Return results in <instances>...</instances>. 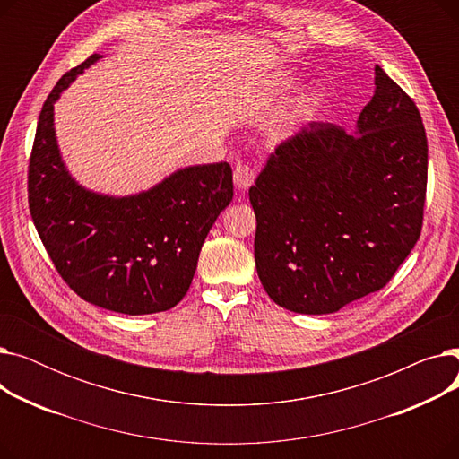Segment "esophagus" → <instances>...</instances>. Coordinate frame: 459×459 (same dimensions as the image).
Instances as JSON below:
<instances>
[{
	"instance_id": "esophagus-1",
	"label": "esophagus",
	"mask_w": 459,
	"mask_h": 459,
	"mask_svg": "<svg viewBox=\"0 0 459 459\" xmlns=\"http://www.w3.org/2000/svg\"><path fill=\"white\" fill-rule=\"evenodd\" d=\"M232 178H234V186L239 189V191H246V189H249L251 186H253V182H255V171L253 169L249 167V165H236V169H234V175H232Z\"/></svg>"
}]
</instances>
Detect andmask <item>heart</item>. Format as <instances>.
I'll use <instances>...</instances> for the list:
<instances>
[{"label":"heart","mask_w":459,"mask_h":459,"mask_svg":"<svg viewBox=\"0 0 459 459\" xmlns=\"http://www.w3.org/2000/svg\"><path fill=\"white\" fill-rule=\"evenodd\" d=\"M322 102H324L322 89H308L307 92L301 94V99H299V102L296 106V111H294V117L298 120H305V118L312 117L318 111Z\"/></svg>","instance_id":"1"}]
</instances>
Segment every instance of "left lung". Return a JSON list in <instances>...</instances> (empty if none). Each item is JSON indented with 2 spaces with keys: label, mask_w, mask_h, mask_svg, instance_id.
Here are the masks:
<instances>
[{
  "label": "left lung",
  "mask_w": 459,
  "mask_h": 459,
  "mask_svg": "<svg viewBox=\"0 0 459 459\" xmlns=\"http://www.w3.org/2000/svg\"><path fill=\"white\" fill-rule=\"evenodd\" d=\"M355 132L310 123L249 189L264 290L298 315H331L391 281L420 236L428 141L415 102L376 65Z\"/></svg>",
  "instance_id": "8db88e82"
}]
</instances>
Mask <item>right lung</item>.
<instances>
[{
	"label": "right lung",
	"mask_w": 459,
	"mask_h": 459,
	"mask_svg": "<svg viewBox=\"0 0 459 459\" xmlns=\"http://www.w3.org/2000/svg\"><path fill=\"white\" fill-rule=\"evenodd\" d=\"M92 54L48 96L30 161V210L37 232L65 282L91 305L120 315L173 308L189 290L204 239L232 201L227 161L177 169L132 195L82 186L66 169L54 106Z\"/></svg>",
	"instance_id": "obj_1"
}]
</instances>
